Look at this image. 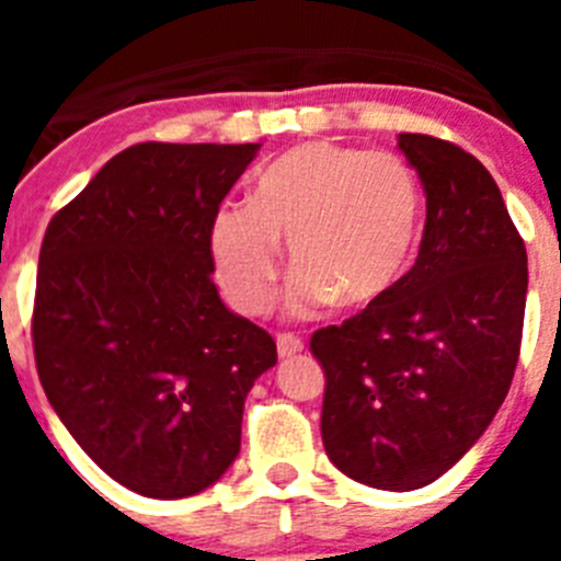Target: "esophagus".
<instances>
[{
  "mask_svg": "<svg viewBox=\"0 0 561 561\" xmlns=\"http://www.w3.org/2000/svg\"><path fill=\"white\" fill-rule=\"evenodd\" d=\"M304 351V340H297L291 334H277V356L280 359H289V356L300 354Z\"/></svg>",
  "mask_w": 561,
  "mask_h": 561,
  "instance_id": "obj_1",
  "label": "esophagus"
}]
</instances>
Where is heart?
Segmentation results:
<instances>
[{
    "mask_svg": "<svg viewBox=\"0 0 561 561\" xmlns=\"http://www.w3.org/2000/svg\"><path fill=\"white\" fill-rule=\"evenodd\" d=\"M419 219V182L401 157L309 142L261 171L250 205H225L213 216V270L232 309L261 314L286 241L291 314L314 317L329 304L365 309L408 266Z\"/></svg>",
    "mask_w": 561,
    "mask_h": 561,
    "instance_id": "1",
    "label": "heart"
}]
</instances>
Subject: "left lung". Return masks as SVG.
<instances>
[{
    "instance_id": "8db88e82",
    "label": "left lung",
    "mask_w": 561,
    "mask_h": 561,
    "mask_svg": "<svg viewBox=\"0 0 561 561\" xmlns=\"http://www.w3.org/2000/svg\"><path fill=\"white\" fill-rule=\"evenodd\" d=\"M427 221L413 270L342 325L314 331L323 447L356 483L410 492L453 469L512 388L528 255L497 182L472 153L399 134Z\"/></svg>"
}]
</instances>
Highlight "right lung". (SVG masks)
Returning a JSON list of instances; mask_svg holds the SVG:
<instances>
[{
	"mask_svg": "<svg viewBox=\"0 0 561 561\" xmlns=\"http://www.w3.org/2000/svg\"><path fill=\"white\" fill-rule=\"evenodd\" d=\"M257 148L131 146L44 232L42 388L83 453L146 497H191L230 469L247 393L277 362L210 277L213 216Z\"/></svg>",
	"mask_w": 561,
	"mask_h": 561,
	"instance_id": "add662e5",
	"label": "right lung"
}]
</instances>
